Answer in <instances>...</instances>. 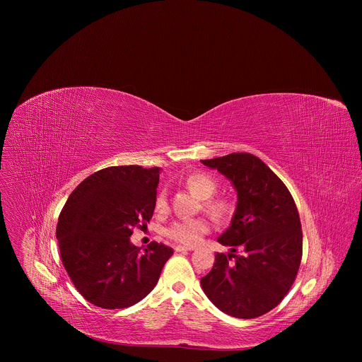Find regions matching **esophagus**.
Instances as JSON below:
<instances>
[{
	"label": "esophagus",
	"mask_w": 362,
	"mask_h": 362,
	"mask_svg": "<svg viewBox=\"0 0 362 362\" xmlns=\"http://www.w3.org/2000/svg\"><path fill=\"white\" fill-rule=\"evenodd\" d=\"M175 252H188V251H192L194 247H182V245H177L175 248Z\"/></svg>",
	"instance_id": "obj_1"
}]
</instances>
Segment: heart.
Listing matches in <instances>:
<instances>
[{
    "label": "heart",
    "mask_w": 362,
    "mask_h": 362,
    "mask_svg": "<svg viewBox=\"0 0 362 362\" xmlns=\"http://www.w3.org/2000/svg\"><path fill=\"white\" fill-rule=\"evenodd\" d=\"M184 184L195 197L204 199L202 206L213 218L223 220L233 211V204L228 198L213 197L217 192L218 184L206 173H192L184 180ZM156 209L160 211L167 209V197L164 191H160L156 197ZM209 223L205 218H181L171 223L165 234L178 244L192 247L209 233Z\"/></svg>",
    "instance_id": "obj_1"
}]
</instances>
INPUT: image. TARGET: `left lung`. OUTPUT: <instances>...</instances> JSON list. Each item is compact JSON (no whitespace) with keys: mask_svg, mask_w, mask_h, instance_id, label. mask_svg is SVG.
<instances>
[{"mask_svg":"<svg viewBox=\"0 0 362 362\" xmlns=\"http://www.w3.org/2000/svg\"><path fill=\"white\" fill-rule=\"evenodd\" d=\"M202 163L226 175L238 197L231 226L217 238L231 254H216L202 288L224 313L258 317L281 303L297 277L303 258L298 210L284 182L257 156L231 153Z\"/></svg>","mask_w":362,"mask_h":362,"instance_id":"8db88e82","label":"left lung"}]
</instances>
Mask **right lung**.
<instances>
[{
  "label": "right lung",
  "instance_id": "add662e5",
  "mask_svg": "<svg viewBox=\"0 0 362 362\" xmlns=\"http://www.w3.org/2000/svg\"><path fill=\"white\" fill-rule=\"evenodd\" d=\"M160 168L114 165L85 178L62 207L57 240L64 267L85 300L104 310L132 307L155 288L173 248L131 244L151 221Z\"/></svg>",
  "mask_w": 362,
  "mask_h": 362
}]
</instances>
